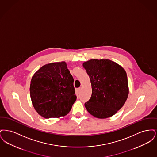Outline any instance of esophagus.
I'll use <instances>...</instances> for the list:
<instances>
[{
  "instance_id": "34e87169",
  "label": "esophagus",
  "mask_w": 157,
  "mask_h": 157,
  "mask_svg": "<svg viewBox=\"0 0 157 157\" xmlns=\"http://www.w3.org/2000/svg\"><path fill=\"white\" fill-rule=\"evenodd\" d=\"M81 90V88H78V89L76 90V91H77V92H78V94L80 93Z\"/></svg>"
}]
</instances>
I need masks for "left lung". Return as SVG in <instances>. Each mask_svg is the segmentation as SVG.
I'll return each mask as SVG.
<instances>
[{"label": "left lung", "mask_w": 157, "mask_h": 157, "mask_svg": "<svg viewBox=\"0 0 157 157\" xmlns=\"http://www.w3.org/2000/svg\"><path fill=\"white\" fill-rule=\"evenodd\" d=\"M89 75L92 95L85 102L87 111L94 117H111L125 104L129 94L127 73L120 65L106 59H92L83 63Z\"/></svg>", "instance_id": "left-lung-1"}]
</instances>
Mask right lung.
I'll use <instances>...</instances> for the list:
<instances>
[{
	"mask_svg": "<svg viewBox=\"0 0 157 157\" xmlns=\"http://www.w3.org/2000/svg\"><path fill=\"white\" fill-rule=\"evenodd\" d=\"M74 81L65 62L40 67L30 85V98L36 112L47 119L67 114L76 99Z\"/></svg>",
	"mask_w": 157,
	"mask_h": 157,
	"instance_id": "add662e5",
	"label": "right lung"
}]
</instances>
